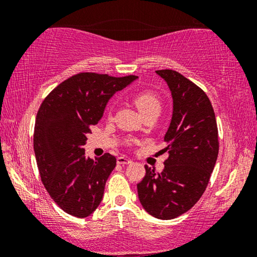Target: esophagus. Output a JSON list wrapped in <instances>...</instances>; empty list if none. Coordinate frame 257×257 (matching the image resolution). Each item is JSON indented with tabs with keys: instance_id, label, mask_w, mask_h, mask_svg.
<instances>
[{
	"instance_id": "esophagus-1",
	"label": "esophagus",
	"mask_w": 257,
	"mask_h": 257,
	"mask_svg": "<svg viewBox=\"0 0 257 257\" xmlns=\"http://www.w3.org/2000/svg\"><path fill=\"white\" fill-rule=\"evenodd\" d=\"M131 163H132V160L128 159V158H126V157H119L117 159L118 165H128Z\"/></svg>"
}]
</instances>
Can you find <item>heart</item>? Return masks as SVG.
<instances>
[{
  "instance_id": "b5f03b06",
  "label": "heart",
  "mask_w": 257,
  "mask_h": 257,
  "mask_svg": "<svg viewBox=\"0 0 257 257\" xmlns=\"http://www.w3.org/2000/svg\"><path fill=\"white\" fill-rule=\"evenodd\" d=\"M133 101L143 115L152 113V112H160L161 110L160 99L156 93L151 92V91L144 90L135 93Z\"/></svg>"
}]
</instances>
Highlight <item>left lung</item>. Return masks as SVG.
<instances>
[{"mask_svg": "<svg viewBox=\"0 0 257 257\" xmlns=\"http://www.w3.org/2000/svg\"><path fill=\"white\" fill-rule=\"evenodd\" d=\"M173 99V113L164 142L168 153L160 174L145 166L137 185L144 209L171 220L192 208L208 185L219 154L215 113L207 94L174 70H158Z\"/></svg>", "mask_w": 257, "mask_h": 257, "instance_id": "8db88e82", "label": "left lung"}]
</instances>
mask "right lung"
Listing matches in <instances>:
<instances>
[{
	"mask_svg": "<svg viewBox=\"0 0 257 257\" xmlns=\"http://www.w3.org/2000/svg\"><path fill=\"white\" fill-rule=\"evenodd\" d=\"M137 78L78 73L52 90L37 112L34 151L41 180L51 199L70 215L89 216L103 200L117 160L110 153L90 159L83 146L112 96Z\"/></svg>",
	"mask_w": 257,
	"mask_h": 257,
	"instance_id": "add662e5",
	"label": "right lung"
}]
</instances>
